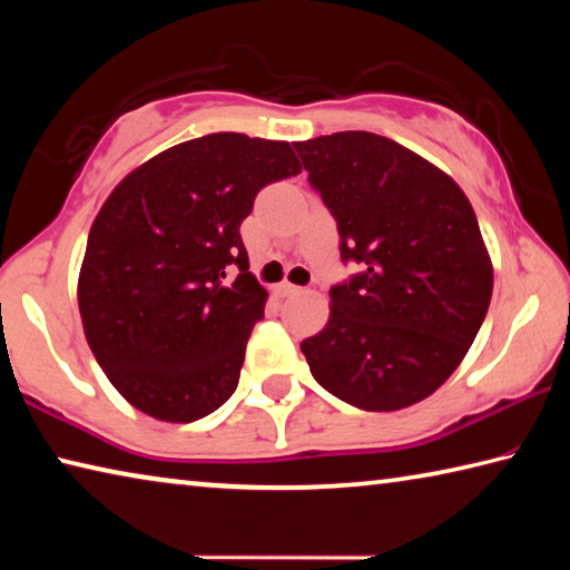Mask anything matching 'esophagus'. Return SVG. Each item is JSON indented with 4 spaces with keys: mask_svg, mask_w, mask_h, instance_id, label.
<instances>
[{
    "mask_svg": "<svg viewBox=\"0 0 570 570\" xmlns=\"http://www.w3.org/2000/svg\"><path fill=\"white\" fill-rule=\"evenodd\" d=\"M298 292H302V288L294 286V284H288V282H282V284L274 286V294H276V296H294V294H298Z\"/></svg>",
    "mask_w": 570,
    "mask_h": 570,
    "instance_id": "34e87169",
    "label": "esophagus"
}]
</instances>
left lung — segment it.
Masks as SVG:
<instances>
[{
  "instance_id": "1",
  "label": "left lung",
  "mask_w": 570,
  "mask_h": 570,
  "mask_svg": "<svg viewBox=\"0 0 570 570\" xmlns=\"http://www.w3.org/2000/svg\"><path fill=\"white\" fill-rule=\"evenodd\" d=\"M336 218L344 262L330 322L302 342L314 380L370 412L430 397L465 360L493 296L475 210L445 170L382 135L294 142Z\"/></svg>"
}]
</instances>
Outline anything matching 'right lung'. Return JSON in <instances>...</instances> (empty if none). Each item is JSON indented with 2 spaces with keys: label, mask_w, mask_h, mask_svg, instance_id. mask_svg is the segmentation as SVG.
<instances>
[{
  "label": "right lung",
  "mask_w": 570,
  "mask_h": 570,
  "mask_svg": "<svg viewBox=\"0 0 570 570\" xmlns=\"http://www.w3.org/2000/svg\"><path fill=\"white\" fill-rule=\"evenodd\" d=\"M302 173L286 140L210 132L130 170L95 216L77 278L85 340L135 410L193 422L234 394L266 288L240 220ZM239 266L228 283L225 268Z\"/></svg>",
  "instance_id": "obj_1"
}]
</instances>
